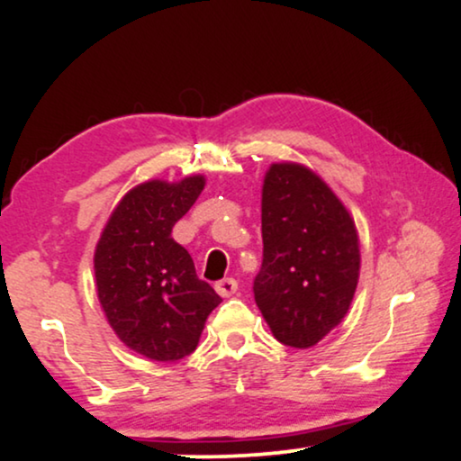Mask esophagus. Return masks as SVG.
<instances>
[{
    "label": "esophagus",
    "mask_w": 461,
    "mask_h": 461,
    "mask_svg": "<svg viewBox=\"0 0 461 461\" xmlns=\"http://www.w3.org/2000/svg\"><path fill=\"white\" fill-rule=\"evenodd\" d=\"M237 289H239V285L235 279H222L216 283V292H218V295H222V298H230Z\"/></svg>",
    "instance_id": "34e87169"
}]
</instances>
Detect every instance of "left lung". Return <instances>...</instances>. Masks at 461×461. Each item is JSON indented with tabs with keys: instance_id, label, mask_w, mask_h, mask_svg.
Returning <instances> with one entry per match:
<instances>
[{
	"instance_id": "8db88e82",
	"label": "left lung",
	"mask_w": 461,
	"mask_h": 461,
	"mask_svg": "<svg viewBox=\"0 0 461 461\" xmlns=\"http://www.w3.org/2000/svg\"><path fill=\"white\" fill-rule=\"evenodd\" d=\"M264 260L256 304L273 336L312 348L342 323L361 273L355 218L311 167L270 163L262 185Z\"/></svg>"
}]
</instances>
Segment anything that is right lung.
Wrapping results in <instances>:
<instances>
[{
    "instance_id": "obj_1",
    "label": "right lung",
    "mask_w": 461,
    "mask_h": 461,
    "mask_svg": "<svg viewBox=\"0 0 461 461\" xmlns=\"http://www.w3.org/2000/svg\"><path fill=\"white\" fill-rule=\"evenodd\" d=\"M203 186V174L140 182L111 212L94 249L96 294L111 330L150 361L174 363L191 355L207 317L222 302L172 237Z\"/></svg>"
}]
</instances>
